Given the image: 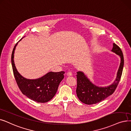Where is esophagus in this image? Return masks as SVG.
<instances>
[{
  "label": "esophagus",
  "instance_id": "1",
  "mask_svg": "<svg viewBox=\"0 0 131 131\" xmlns=\"http://www.w3.org/2000/svg\"><path fill=\"white\" fill-rule=\"evenodd\" d=\"M67 75L68 77H71V76H72V73L71 72H67Z\"/></svg>",
  "mask_w": 131,
  "mask_h": 131
}]
</instances>
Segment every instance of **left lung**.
<instances>
[{"instance_id": "left-lung-1", "label": "left lung", "mask_w": 131, "mask_h": 131, "mask_svg": "<svg viewBox=\"0 0 131 131\" xmlns=\"http://www.w3.org/2000/svg\"><path fill=\"white\" fill-rule=\"evenodd\" d=\"M111 51L119 56L121 63L117 73V77L111 84L106 87H99L93 84L83 72H77V95L82 103L90 105L96 104L104 100L112 95L116 90L122 74L124 67V56L121 48L115 43L113 44Z\"/></svg>"}]
</instances>
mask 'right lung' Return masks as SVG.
<instances>
[{
	"label": "right lung",
	"mask_w": 131,
	"mask_h": 131,
	"mask_svg": "<svg viewBox=\"0 0 131 131\" xmlns=\"http://www.w3.org/2000/svg\"><path fill=\"white\" fill-rule=\"evenodd\" d=\"M18 44V42L13 48L11 62L14 75L19 89L27 97L38 103H45L50 101L56 95L59 83L64 79L65 72H49L43 77L36 79L25 78L19 73L14 64V54Z\"/></svg>",
	"instance_id": "1"
}]
</instances>
